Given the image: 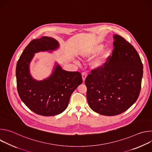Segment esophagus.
Returning <instances> with one entry per match:
<instances>
[{
	"label": "esophagus",
	"mask_w": 152,
	"mask_h": 152,
	"mask_svg": "<svg viewBox=\"0 0 152 152\" xmlns=\"http://www.w3.org/2000/svg\"><path fill=\"white\" fill-rule=\"evenodd\" d=\"M86 76H87V73H85V72H83V73H82V80H83V82L85 81V79H86Z\"/></svg>",
	"instance_id": "esophagus-1"
}]
</instances>
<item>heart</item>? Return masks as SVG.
<instances>
[{
    "label": "heart",
    "mask_w": 152,
    "mask_h": 152,
    "mask_svg": "<svg viewBox=\"0 0 152 152\" xmlns=\"http://www.w3.org/2000/svg\"><path fill=\"white\" fill-rule=\"evenodd\" d=\"M103 44H96L83 49L79 53V56L84 59H90L99 53L104 49ZM102 52V51H101ZM112 55V50L107 48L103 50L98 56L94 59L90 64L91 69L94 70H100L103 67L106 62Z\"/></svg>",
    "instance_id": "obj_1"
}]
</instances>
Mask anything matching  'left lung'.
<instances>
[{
    "label": "left lung",
    "instance_id": "1",
    "mask_svg": "<svg viewBox=\"0 0 152 152\" xmlns=\"http://www.w3.org/2000/svg\"><path fill=\"white\" fill-rule=\"evenodd\" d=\"M114 39L112 56L85 81L91 109L107 116L123 113L137 101L143 75L141 58L134 46L118 35Z\"/></svg>",
    "mask_w": 152,
    "mask_h": 152
}]
</instances>
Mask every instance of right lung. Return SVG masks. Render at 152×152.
<instances>
[{
  "instance_id": "add662e5",
  "label": "right lung",
  "mask_w": 152,
  "mask_h": 152,
  "mask_svg": "<svg viewBox=\"0 0 152 152\" xmlns=\"http://www.w3.org/2000/svg\"><path fill=\"white\" fill-rule=\"evenodd\" d=\"M59 46V42L51 37L33 39L17 63L15 74L18 95L29 109L40 115H56L64 111L72 94L82 83L80 72L62 70L56 64L52 74L44 80H37L31 75L29 64L34 53L52 52Z\"/></svg>"
}]
</instances>
